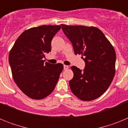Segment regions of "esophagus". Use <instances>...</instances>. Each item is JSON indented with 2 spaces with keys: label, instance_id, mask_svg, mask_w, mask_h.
<instances>
[{
  "label": "esophagus",
  "instance_id": "34e87169",
  "mask_svg": "<svg viewBox=\"0 0 128 128\" xmlns=\"http://www.w3.org/2000/svg\"><path fill=\"white\" fill-rule=\"evenodd\" d=\"M63 68H64L65 70H67L68 68V65H64V66H63Z\"/></svg>",
  "mask_w": 128,
  "mask_h": 128
}]
</instances>
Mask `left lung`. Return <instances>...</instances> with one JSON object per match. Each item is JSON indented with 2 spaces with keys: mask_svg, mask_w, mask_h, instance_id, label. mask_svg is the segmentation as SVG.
Listing matches in <instances>:
<instances>
[{
  "mask_svg": "<svg viewBox=\"0 0 128 128\" xmlns=\"http://www.w3.org/2000/svg\"><path fill=\"white\" fill-rule=\"evenodd\" d=\"M62 30L72 44L75 54L84 56V70L71 66L74 77L69 81L71 91L84 101L102 96L112 83L115 73L116 54L99 29L90 26L62 24Z\"/></svg>",
  "mask_w": 128,
  "mask_h": 128,
  "instance_id": "obj_1",
  "label": "left lung"
}]
</instances>
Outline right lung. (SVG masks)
<instances>
[{
  "instance_id": "obj_1",
  "label": "right lung",
  "mask_w": 128,
  "mask_h": 128,
  "mask_svg": "<svg viewBox=\"0 0 128 128\" xmlns=\"http://www.w3.org/2000/svg\"><path fill=\"white\" fill-rule=\"evenodd\" d=\"M61 26L35 27L19 36L9 55L12 76L24 94L32 99L46 98L56 87L61 72L62 63H45V54L51 50L53 37Z\"/></svg>"
}]
</instances>
